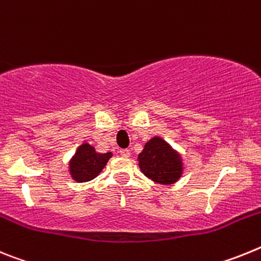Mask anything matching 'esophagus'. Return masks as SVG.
Listing matches in <instances>:
<instances>
[{
    "label": "esophagus",
    "mask_w": 261,
    "mask_h": 261,
    "mask_svg": "<svg viewBox=\"0 0 261 261\" xmlns=\"http://www.w3.org/2000/svg\"><path fill=\"white\" fill-rule=\"evenodd\" d=\"M120 155H123V156H129L130 155V151L128 150V149H121V150L119 151Z\"/></svg>",
    "instance_id": "esophagus-1"
}]
</instances>
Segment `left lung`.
Returning <instances> with one entry per match:
<instances>
[{
  "instance_id": "1",
  "label": "left lung",
  "mask_w": 261,
  "mask_h": 261,
  "mask_svg": "<svg viewBox=\"0 0 261 261\" xmlns=\"http://www.w3.org/2000/svg\"><path fill=\"white\" fill-rule=\"evenodd\" d=\"M138 165L145 176L159 184L175 183L183 171L180 155L159 137L146 142L138 155Z\"/></svg>"
}]
</instances>
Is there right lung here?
I'll return each mask as SVG.
<instances>
[{"instance_id": "obj_1", "label": "right lung", "mask_w": 261, "mask_h": 261, "mask_svg": "<svg viewBox=\"0 0 261 261\" xmlns=\"http://www.w3.org/2000/svg\"><path fill=\"white\" fill-rule=\"evenodd\" d=\"M111 156H112L111 153H96L95 149L89 144L81 145L75 151V155L70 161L71 177L80 183L93 180L105 168Z\"/></svg>"}]
</instances>
